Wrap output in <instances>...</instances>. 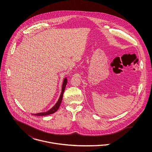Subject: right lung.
<instances>
[{"instance_id":"right-lung-1","label":"right lung","mask_w":152,"mask_h":152,"mask_svg":"<svg viewBox=\"0 0 152 152\" xmlns=\"http://www.w3.org/2000/svg\"><path fill=\"white\" fill-rule=\"evenodd\" d=\"M66 83H67V79H66V78H65L64 80V81H63V86H62V91H61V94L60 95V96L59 98V99L57 101V102L56 104V105L52 108L50 109V110H48L47 112L37 113L34 114V115H36V116H45V115H50V114H52V113H54L55 112H56L59 108V107L60 106V104H61V102L62 101V99H63V94H64V90H65Z\"/></svg>"}]
</instances>
